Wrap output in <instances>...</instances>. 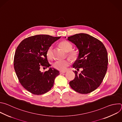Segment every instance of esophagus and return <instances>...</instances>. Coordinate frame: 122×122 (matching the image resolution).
Masks as SVG:
<instances>
[{
    "mask_svg": "<svg viewBox=\"0 0 122 122\" xmlns=\"http://www.w3.org/2000/svg\"><path fill=\"white\" fill-rule=\"evenodd\" d=\"M65 72H66L65 71H60V74H64V73H65Z\"/></svg>",
    "mask_w": 122,
    "mask_h": 122,
    "instance_id": "1",
    "label": "esophagus"
}]
</instances>
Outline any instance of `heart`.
<instances>
[{
  "label": "heart",
  "instance_id": "heart-1",
  "mask_svg": "<svg viewBox=\"0 0 122 122\" xmlns=\"http://www.w3.org/2000/svg\"><path fill=\"white\" fill-rule=\"evenodd\" d=\"M60 46L62 48L68 52V56L73 61H76L78 60L79 53L77 51L72 50V45L67 40H63L60 43ZM53 46H50L47 48L46 51V55L48 59H52L53 57ZM71 61L69 59L65 60H58L55 61L53 64L54 68L59 71H65L67 68L70 65Z\"/></svg>",
  "mask_w": 122,
  "mask_h": 122
}]
</instances>
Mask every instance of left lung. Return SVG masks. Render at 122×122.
Returning <instances> with one entry per match:
<instances>
[{
    "mask_svg": "<svg viewBox=\"0 0 122 122\" xmlns=\"http://www.w3.org/2000/svg\"><path fill=\"white\" fill-rule=\"evenodd\" d=\"M78 48L79 56L72 65L75 78L70 82L72 89L81 94H88L102 84L108 68L107 51L103 44L88 34L80 33L68 37Z\"/></svg>",
    "mask_w": 122,
    "mask_h": 122,
    "instance_id": "8db88e82",
    "label": "left lung"
}]
</instances>
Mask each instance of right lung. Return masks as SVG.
I'll return each mask as SVG.
<instances>
[{"mask_svg":"<svg viewBox=\"0 0 122 122\" xmlns=\"http://www.w3.org/2000/svg\"><path fill=\"white\" fill-rule=\"evenodd\" d=\"M61 37L46 35L31 36L23 39L17 46L14 57V68L21 86L34 95L44 94L54 85L59 71L50 68L43 72L41 67L51 66L46 55L47 48Z\"/></svg>","mask_w":122,"mask_h":122,"instance_id":"add662e5","label":"right lung"}]
</instances>
